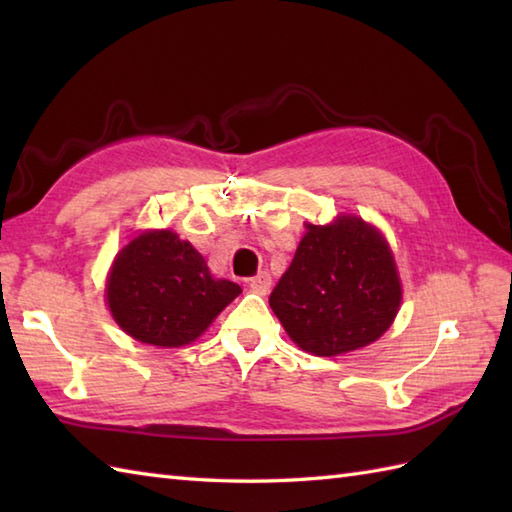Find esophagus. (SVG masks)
I'll use <instances>...</instances> for the list:
<instances>
[{"label":"esophagus","instance_id":"obj_1","mask_svg":"<svg viewBox=\"0 0 512 512\" xmlns=\"http://www.w3.org/2000/svg\"><path fill=\"white\" fill-rule=\"evenodd\" d=\"M270 284H273V279H270L268 273H259L255 277H250V281H248L250 290L257 292V295H268Z\"/></svg>","mask_w":512,"mask_h":512}]
</instances>
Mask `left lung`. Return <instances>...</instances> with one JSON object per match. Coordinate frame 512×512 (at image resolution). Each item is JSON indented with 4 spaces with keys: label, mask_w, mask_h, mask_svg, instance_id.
<instances>
[{
    "label": "left lung",
    "mask_w": 512,
    "mask_h": 512,
    "mask_svg": "<svg viewBox=\"0 0 512 512\" xmlns=\"http://www.w3.org/2000/svg\"><path fill=\"white\" fill-rule=\"evenodd\" d=\"M270 308L301 350L336 356L383 334L400 306L394 257L374 226L358 217L308 224Z\"/></svg>",
    "instance_id": "obj_1"
}]
</instances>
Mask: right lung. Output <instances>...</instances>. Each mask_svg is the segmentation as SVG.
I'll use <instances>...</instances> for the list:
<instances>
[{
  "instance_id": "obj_1",
  "label": "right lung",
  "mask_w": 512,
  "mask_h": 512,
  "mask_svg": "<svg viewBox=\"0 0 512 512\" xmlns=\"http://www.w3.org/2000/svg\"><path fill=\"white\" fill-rule=\"evenodd\" d=\"M105 292L129 336L178 347L198 339L242 288L213 279L204 257L176 233L149 231L118 253Z\"/></svg>"
}]
</instances>
